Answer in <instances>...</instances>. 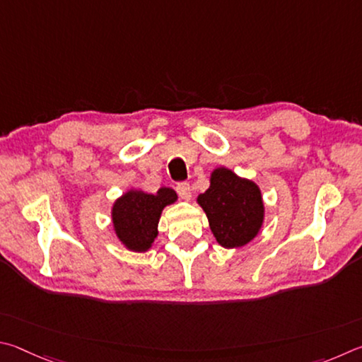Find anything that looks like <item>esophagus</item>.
<instances>
[{
    "label": "esophagus",
    "instance_id": "esophagus-1",
    "mask_svg": "<svg viewBox=\"0 0 362 362\" xmlns=\"http://www.w3.org/2000/svg\"><path fill=\"white\" fill-rule=\"evenodd\" d=\"M176 192L182 200H191V197H192L191 186H189V182H180V185L176 186Z\"/></svg>",
    "mask_w": 362,
    "mask_h": 362
}]
</instances>
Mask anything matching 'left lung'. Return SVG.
Wrapping results in <instances>:
<instances>
[{
    "instance_id": "obj_1",
    "label": "left lung",
    "mask_w": 362,
    "mask_h": 362,
    "mask_svg": "<svg viewBox=\"0 0 362 362\" xmlns=\"http://www.w3.org/2000/svg\"><path fill=\"white\" fill-rule=\"evenodd\" d=\"M216 242L224 248L250 243L264 223V202L255 181L240 177L232 170H213L210 187L197 197Z\"/></svg>"
}]
</instances>
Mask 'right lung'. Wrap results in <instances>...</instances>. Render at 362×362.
Returning <instances> with one entry per match:
<instances>
[{"instance_id": "obj_1", "label": "right lung", "mask_w": 362, "mask_h": 362, "mask_svg": "<svg viewBox=\"0 0 362 362\" xmlns=\"http://www.w3.org/2000/svg\"><path fill=\"white\" fill-rule=\"evenodd\" d=\"M176 192L160 187L156 194L130 189L114 202L111 218L114 232L127 250L135 252L148 251L157 237V226L163 208L175 204Z\"/></svg>"}]
</instances>
